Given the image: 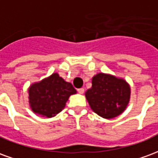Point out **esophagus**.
Masks as SVG:
<instances>
[{
	"label": "esophagus",
	"instance_id": "obj_1",
	"mask_svg": "<svg viewBox=\"0 0 158 158\" xmlns=\"http://www.w3.org/2000/svg\"><path fill=\"white\" fill-rule=\"evenodd\" d=\"M78 92H79V94H84V92H85V89H84V88L78 89Z\"/></svg>",
	"mask_w": 158,
	"mask_h": 158
}]
</instances>
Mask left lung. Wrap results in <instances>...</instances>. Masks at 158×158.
I'll return each mask as SVG.
<instances>
[{
    "instance_id": "obj_1",
    "label": "left lung",
    "mask_w": 158,
    "mask_h": 158,
    "mask_svg": "<svg viewBox=\"0 0 158 158\" xmlns=\"http://www.w3.org/2000/svg\"><path fill=\"white\" fill-rule=\"evenodd\" d=\"M92 86L85 92L86 100L94 113L110 119L122 114L130 101L131 89L125 79L110 73H98Z\"/></svg>"
}]
</instances>
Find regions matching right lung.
Returning a JSON list of instances; mask_svg holds the SVG:
<instances>
[{"instance_id":"right-lung-1","label":"right lung","mask_w":158,"mask_h":158,"mask_svg":"<svg viewBox=\"0 0 158 158\" xmlns=\"http://www.w3.org/2000/svg\"><path fill=\"white\" fill-rule=\"evenodd\" d=\"M29 104L34 113L43 118H52L64 109L69 96L77 91L57 73L33 83L28 89Z\"/></svg>"}]
</instances>
